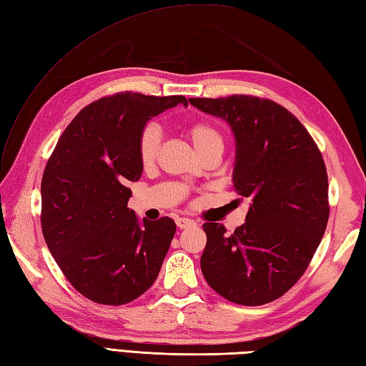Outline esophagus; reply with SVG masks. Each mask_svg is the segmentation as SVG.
Here are the masks:
<instances>
[{"mask_svg":"<svg viewBox=\"0 0 366 366\" xmlns=\"http://www.w3.org/2000/svg\"><path fill=\"white\" fill-rule=\"evenodd\" d=\"M176 224H177V227H179V229H187V227L194 226L197 223H194L193 219H190V218H177L176 219Z\"/></svg>","mask_w":366,"mask_h":366,"instance_id":"34e87169","label":"esophagus"}]
</instances>
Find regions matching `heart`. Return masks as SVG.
<instances>
[{
  "instance_id": "heart-1",
  "label": "heart",
  "mask_w": 366,
  "mask_h": 366,
  "mask_svg": "<svg viewBox=\"0 0 366 366\" xmlns=\"http://www.w3.org/2000/svg\"><path fill=\"white\" fill-rule=\"evenodd\" d=\"M185 135L202 157L206 154H222L224 148V135L215 124L209 122H194L185 127ZM160 148V131L156 124H148L139 137V157L143 167L156 162Z\"/></svg>"
}]
</instances>
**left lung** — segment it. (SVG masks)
Listing matches in <instances>:
<instances>
[{
	"instance_id": "left-lung-1",
	"label": "left lung",
	"mask_w": 366,
	"mask_h": 366,
	"mask_svg": "<svg viewBox=\"0 0 366 366\" xmlns=\"http://www.w3.org/2000/svg\"><path fill=\"white\" fill-rule=\"evenodd\" d=\"M189 101L231 126L234 189L251 201L246 222L231 235L219 223L202 224V274L231 302L274 301L298 282L325 235V160L298 118L274 101L251 95Z\"/></svg>"
}]
</instances>
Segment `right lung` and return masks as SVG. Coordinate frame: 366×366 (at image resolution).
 <instances>
[{
    "mask_svg": "<svg viewBox=\"0 0 366 366\" xmlns=\"http://www.w3.org/2000/svg\"><path fill=\"white\" fill-rule=\"evenodd\" d=\"M182 95L122 92L84 107L66 126L41 177V232L51 256L90 301L122 305L154 284L176 224L127 207V184L140 179L139 137L151 117Z\"/></svg>",
    "mask_w": 366,
    "mask_h": 366,
    "instance_id": "1",
    "label": "right lung"
}]
</instances>
